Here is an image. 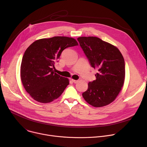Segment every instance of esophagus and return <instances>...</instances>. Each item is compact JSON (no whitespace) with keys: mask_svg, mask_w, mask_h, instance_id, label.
Listing matches in <instances>:
<instances>
[{"mask_svg":"<svg viewBox=\"0 0 147 147\" xmlns=\"http://www.w3.org/2000/svg\"><path fill=\"white\" fill-rule=\"evenodd\" d=\"M71 81L74 82V83H77L78 82V80H73V79H71Z\"/></svg>","mask_w":147,"mask_h":147,"instance_id":"1","label":"esophagus"}]
</instances>
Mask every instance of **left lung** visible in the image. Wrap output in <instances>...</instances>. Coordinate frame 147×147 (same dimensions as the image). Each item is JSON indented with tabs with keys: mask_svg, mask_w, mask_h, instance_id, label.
I'll list each match as a JSON object with an SVG mask.
<instances>
[{
	"mask_svg": "<svg viewBox=\"0 0 147 147\" xmlns=\"http://www.w3.org/2000/svg\"><path fill=\"white\" fill-rule=\"evenodd\" d=\"M91 67L96 69V80L89 82L88 90L82 94L94 107L108 105L117 97L123 86L125 63L120 51L98 37L77 38Z\"/></svg>",
	"mask_w": 147,
	"mask_h": 147,
	"instance_id": "8db88e82",
	"label": "left lung"
}]
</instances>
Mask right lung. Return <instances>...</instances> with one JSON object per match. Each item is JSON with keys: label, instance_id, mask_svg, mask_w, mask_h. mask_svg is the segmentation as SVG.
<instances>
[{"label": "right lung", "instance_id": "obj_1", "mask_svg": "<svg viewBox=\"0 0 147 147\" xmlns=\"http://www.w3.org/2000/svg\"><path fill=\"white\" fill-rule=\"evenodd\" d=\"M76 45L74 38L54 36L36 40L26 49L21 64V79L34 100L49 103L61 95L69 81L55 73V64L63 51Z\"/></svg>", "mask_w": 147, "mask_h": 147}]
</instances>
